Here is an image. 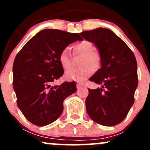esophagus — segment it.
<instances>
[{
  "mask_svg": "<svg viewBox=\"0 0 150 150\" xmlns=\"http://www.w3.org/2000/svg\"><path fill=\"white\" fill-rule=\"evenodd\" d=\"M82 87H83V85H82V83H80V82H77V89L82 88Z\"/></svg>",
  "mask_w": 150,
  "mask_h": 150,
  "instance_id": "obj_1",
  "label": "esophagus"
}]
</instances>
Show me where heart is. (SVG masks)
Here are the masks:
<instances>
[{
    "label": "heart",
    "mask_w": 150,
    "mask_h": 150,
    "mask_svg": "<svg viewBox=\"0 0 150 150\" xmlns=\"http://www.w3.org/2000/svg\"><path fill=\"white\" fill-rule=\"evenodd\" d=\"M74 56H81L79 65L80 68L68 70L65 74L66 80L70 81L82 82L85 79L91 76L94 69H99L101 65V55L98 51L93 49L94 46L88 40H82L73 46ZM58 61L63 70L70 69L72 66L71 58L68 51L63 49L58 56Z\"/></svg>",
    "instance_id": "1"
}]
</instances>
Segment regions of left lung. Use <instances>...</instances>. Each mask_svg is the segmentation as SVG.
I'll return each mask as SVG.
<instances>
[{
    "label": "left lung",
    "mask_w": 150,
    "mask_h": 150,
    "mask_svg": "<svg viewBox=\"0 0 150 150\" xmlns=\"http://www.w3.org/2000/svg\"><path fill=\"white\" fill-rule=\"evenodd\" d=\"M94 43L101 57V68L89 80L101 88L88 89L86 108L91 119L105 126L119 124L135 101L138 84L137 61L127 44L111 30L97 28L80 33Z\"/></svg>",
    "instance_id": "1"
}]
</instances>
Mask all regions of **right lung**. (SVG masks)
<instances>
[{
    "label": "right lung",
    "instance_id": "obj_1",
    "mask_svg": "<svg viewBox=\"0 0 150 150\" xmlns=\"http://www.w3.org/2000/svg\"><path fill=\"white\" fill-rule=\"evenodd\" d=\"M82 40L77 33L58 30L38 32L19 51L13 63V88L17 104L29 121L45 126L59 118L64 99L77 91L75 82L53 86L63 75L58 61L62 50Z\"/></svg>",
    "mask_w": 150,
    "mask_h": 150
}]
</instances>
